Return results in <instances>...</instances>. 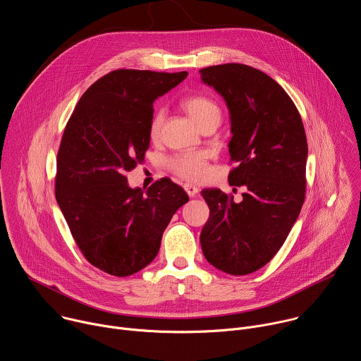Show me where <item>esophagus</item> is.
<instances>
[{
    "mask_svg": "<svg viewBox=\"0 0 361 361\" xmlns=\"http://www.w3.org/2000/svg\"><path fill=\"white\" fill-rule=\"evenodd\" d=\"M184 190H185V192L188 194V197H195L197 195V192H198V187H195V185H192V184H184Z\"/></svg>",
    "mask_w": 361,
    "mask_h": 361,
    "instance_id": "obj_1",
    "label": "esophagus"
}]
</instances>
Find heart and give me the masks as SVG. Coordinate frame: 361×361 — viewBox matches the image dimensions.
Here are the masks:
<instances>
[{"label": "heart", "instance_id": "obj_1", "mask_svg": "<svg viewBox=\"0 0 361 361\" xmlns=\"http://www.w3.org/2000/svg\"><path fill=\"white\" fill-rule=\"evenodd\" d=\"M185 113L197 125L198 129L207 125H219L221 122V109L219 106L209 97L194 94L188 96L181 103ZM164 122V110H157L150 122V136L156 137L161 129ZM171 170L185 180H200L207 173V160L202 153H190L174 157L170 161Z\"/></svg>", "mask_w": 361, "mask_h": 361}]
</instances>
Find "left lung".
<instances>
[{"label":"left lung","mask_w":361,"mask_h":361,"mask_svg":"<svg viewBox=\"0 0 361 361\" xmlns=\"http://www.w3.org/2000/svg\"><path fill=\"white\" fill-rule=\"evenodd\" d=\"M202 83L226 103L231 185H244L235 202L218 188L202 190L209 207L200 243L205 259L229 275H248L281 250L305 201L307 142L300 114L267 73L225 63L200 71Z\"/></svg>","instance_id":"obj_1"}]
</instances>
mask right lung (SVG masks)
I'll list each match as a JSON object with an SVG mask.
<instances>
[{"instance_id":"obj_1","label":"right lung","mask_w":361,"mask_h":361,"mask_svg":"<svg viewBox=\"0 0 361 361\" xmlns=\"http://www.w3.org/2000/svg\"><path fill=\"white\" fill-rule=\"evenodd\" d=\"M117 69L79 99L56 160L55 195L85 258L113 276H129L159 254L161 236L185 191L161 178L147 192L129 187L126 171L150 146L153 103L187 78Z\"/></svg>"}]
</instances>
